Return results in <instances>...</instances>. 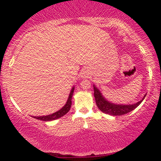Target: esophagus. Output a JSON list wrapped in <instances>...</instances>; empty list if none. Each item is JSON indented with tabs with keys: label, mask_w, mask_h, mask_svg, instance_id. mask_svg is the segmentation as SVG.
I'll return each instance as SVG.
<instances>
[{
	"label": "esophagus",
	"mask_w": 161,
	"mask_h": 161,
	"mask_svg": "<svg viewBox=\"0 0 161 161\" xmlns=\"http://www.w3.org/2000/svg\"><path fill=\"white\" fill-rule=\"evenodd\" d=\"M82 75H83L82 76H85V77H86V72H83V73H82Z\"/></svg>",
	"instance_id": "obj_1"
}]
</instances>
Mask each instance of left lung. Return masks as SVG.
<instances>
[{
    "mask_svg": "<svg viewBox=\"0 0 161 161\" xmlns=\"http://www.w3.org/2000/svg\"><path fill=\"white\" fill-rule=\"evenodd\" d=\"M93 90L96 103H97V106L98 107L99 109L103 112V113L108 114L110 115H113V116H120V115L125 114L133 111V110L136 109L142 103V101L144 100V98L146 97L145 95L140 101H139L136 103H134V104H115V103L108 101L103 97L100 91L95 86H93Z\"/></svg>",
    "mask_w": 161,
    "mask_h": 161,
    "instance_id": "8db88e82",
    "label": "left lung"
}]
</instances>
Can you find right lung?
<instances>
[{
  "label": "right lung",
  "mask_w": 161,
  "mask_h": 161,
  "mask_svg": "<svg viewBox=\"0 0 161 161\" xmlns=\"http://www.w3.org/2000/svg\"><path fill=\"white\" fill-rule=\"evenodd\" d=\"M74 90H75V88L73 87V88L71 89L70 94H69V98H68V100H67V102H66L65 105H64V106L63 107L61 110H59L58 111L55 112V113L52 114L47 115V116L33 117V118H36V119L40 120V121H53V120H56V119H58V118H61V117L65 115L69 111V110H70V108H71V97H72L73 92H74Z\"/></svg>",
  "instance_id": "right-lung-1"
}]
</instances>
